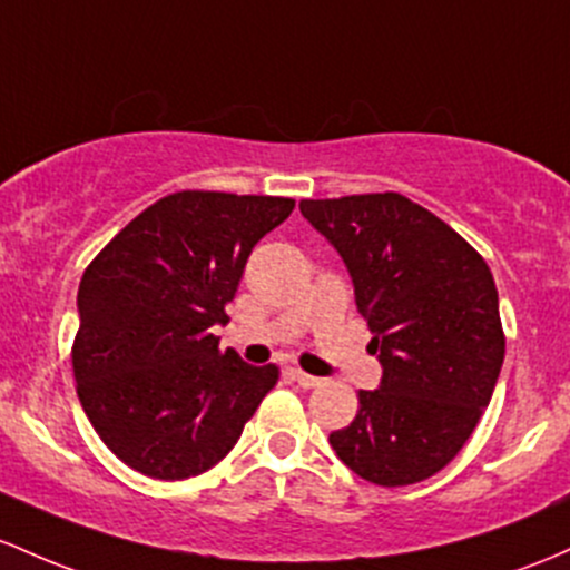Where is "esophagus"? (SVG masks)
I'll use <instances>...</instances> for the list:
<instances>
[{
	"label": "esophagus",
	"instance_id": "1",
	"mask_svg": "<svg viewBox=\"0 0 570 570\" xmlns=\"http://www.w3.org/2000/svg\"><path fill=\"white\" fill-rule=\"evenodd\" d=\"M293 380H296L298 385L306 387V390H309V387H320V385H323V380H320V376H312V374H306V371H302V368H296V371H293Z\"/></svg>",
	"mask_w": 570,
	"mask_h": 570
}]
</instances>
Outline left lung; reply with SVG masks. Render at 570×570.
Here are the masks:
<instances>
[{"mask_svg": "<svg viewBox=\"0 0 570 570\" xmlns=\"http://www.w3.org/2000/svg\"><path fill=\"white\" fill-rule=\"evenodd\" d=\"M342 255L382 363L355 420L328 436L347 469L382 488L423 482L463 450L507 353L490 266L444 220L401 194L304 199Z\"/></svg>", "mask_w": 570, "mask_h": 570, "instance_id": "obj_1", "label": "left lung"}]
</instances>
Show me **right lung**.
<instances>
[{"mask_svg":"<svg viewBox=\"0 0 570 570\" xmlns=\"http://www.w3.org/2000/svg\"><path fill=\"white\" fill-rule=\"evenodd\" d=\"M283 196L180 190L88 264L72 368L99 439L139 474L177 482L232 452L279 368L223 353L213 325L253 247L293 213Z\"/></svg>","mask_w":570,"mask_h":570,"instance_id":"obj_1","label":"right lung"}]
</instances>
